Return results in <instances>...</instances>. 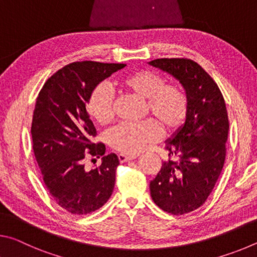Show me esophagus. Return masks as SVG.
<instances>
[{
	"instance_id": "34e87169",
	"label": "esophagus",
	"mask_w": 257,
	"mask_h": 257,
	"mask_svg": "<svg viewBox=\"0 0 257 257\" xmlns=\"http://www.w3.org/2000/svg\"><path fill=\"white\" fill-rule=\"evenodd\" d=\"M118 158H119L120 163H124V162H128V161H130V160L136 159V156H129V155H124V154H119Z\"/></svg>"
}]
</instances>
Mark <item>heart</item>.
<instances>
[{
  "instance_id": "1",
  "label": "heart",
  "mask_w": 257,
  "mask_h": 257,
  "mask_svg": "<svg viewBox=\"0 0 257 257\" xmlns=\"http://www.w3.org/2000/svg\"><path fill=\"white\" fill-rule=\"evenodd\" d=\"M125 92L145 99L144 112L152 120L129 124L122 123L110 130L107 142L113 149L127 155H136L154 144L161 137V130L170 135L179 130L188 112V98L178 84H165L163 78L150 70H138L119 80ZM89 115L101 124L113 119L112 94L106 87H95L87 101Z\"/></svg>"
}]
</instances>
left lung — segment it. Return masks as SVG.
<instances>
[{"instance_id":"left-lung-1","label":"left lung","mask_w":257,"mask_h":257,"mask_svg":"<svg viewBox=\"0 0 257 257\" xmlns=\"http://www.w3.org/2000/svg\"><path fill=\"white\" fill-rule=\"evenodd\" d=\"M150 66L180 82L188 98L184 124L165 141L169 156L150 182L151 196L163 211L181 215L202 206L222 171L228 139L227 107L211 76L188 59H156Z\"/></svg>"}]
</instances>
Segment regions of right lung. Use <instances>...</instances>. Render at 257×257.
Instances as JSON below:
<instances>
[{"mask_svg": "<svg viewBox=\"0 0 257 257\" xmlns=\"http://www.w3.org/2000/svg\"><path fill=\"white\" fill-rule=\"evenodd\" d=\"M124 67L94 61L70 63L47 79L36 99L32 123L35 158L50 195L71 214L98 210L113 193L119 158L104 155L105 145L92 142L96 129L86 105L95 87ZM87 153L103 156L101 165L90 172L83 164Z\"/></svg>", "mask_w": 257, "mask_h": 257, "instance_id": "add662e5", "label": "right lung"}]
</instances>
